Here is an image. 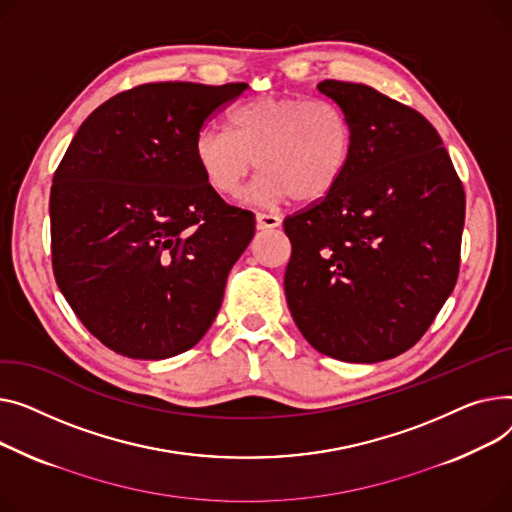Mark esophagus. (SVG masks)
<instances>
[{"instance_id":"34e87169","label":"esophagus","mask_w":512,"mask_h":512,"mask_svg":"<svg viewBox=\"0 0 512 512\" xmlns=\"http://www.w3.org/2000/svg\"><path fill=\"white\" fill-rule=\"evenodd\" d=\"M281 225V217L275 213H258L256 215V227L258 229H275Z\"/></svg>"}]
</instances>
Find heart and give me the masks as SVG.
Returning <instances> with one entry per match:
<instances>
[{"instance_id":"b5f03b06","label":"heart","mask_w":512,"mask_h":512,"mask_svg":"<svg viewBox=\"0 0 512 512\" xmlns=\"http://www.w3.org/2000/svg\"><path fill=\"white\" fill-rule=\"evenodd\" d=\"M353 146L351 117L341 105L295 95L258 97L229 113L227 132H198L194 161L219 196H239L258 165L262 173L246 192L248 202H316L341 184Z\"/></svg>"}]
</instances>
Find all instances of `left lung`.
<instances>
[{"instance_id": "obj_1", "label": "left lung", "mask_w": 512, "mask_h": 512, "mask_svg": "<svg viewBox=\"0 0 512 512\" xmlns=\"http://www.w3.org/2000/svg\"><path fill=\"white\" fill-rule=\"evenodd\" d=\"M318 90L351 117L353 159L333 192L283 221L285 295L316 351L376 364L422 339L453 293L465 192L422 113L366 84Z\"/></svg>"}]
</instances>
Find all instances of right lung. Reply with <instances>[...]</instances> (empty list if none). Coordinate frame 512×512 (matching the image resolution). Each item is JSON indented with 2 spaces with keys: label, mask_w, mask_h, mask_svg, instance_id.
<instances>
[{
  "label": "right lung",
  "mask_w": 512,
  "mask_h": 512,
  "mask_svg": "<svg viewBox=\"0 0 512 512\" xmlns=\"http://www.w3.org/2000/svg\"><path fill=\"white\" fill-rule=\"evenodd\" d=\"M246 82H150L90 113L55 169L51 262L59 291L111 351L165 359L213 324L250 210L210 190L194 140Z\"/></svg>",
  "instance_id": "obj_1"
}]
</instances>
